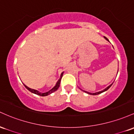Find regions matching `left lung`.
<instances>
[{
    "label": "left lung",
    "instance_id": "1",
    "mask_svg": "<svg viewBox=\"0 0 134 134\" xmlns=\"http://www.w3.org/2000/svg\"><path fill=\"white\" fill-rule=\"evenodd\" d=\"M104 38L105 39H106V40H107V41H108V42H109V40H108V39L106 38V37H104ZM113 83L111 84V85H109V86L108 87H106V88H104V90H103V91H99V92H95V93H91V92H87V91H83V90H82L80 88L81 90H82V91H83V92H86V93H87V94H90V95H97V94H101V93H103V92H105V91H107V90H108L109 89V88H110L111 87V85H113Z\"/></svg>",
    "mask_w": 134,
    "mask_h": 134
}]
</instances>
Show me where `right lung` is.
I'll use <instances>...</instances> for the list:
<instances>
[{
  "instance_id": "obj_1",
  "label": "right lung",
  "mask_w": 134,
  "mask_h": 134,
  "mask_svg": "<svg viewBox=\"0 0 134 134\" xmlns=\"http://www.w3.org/2000/svg\"><path fill=\"white\" fill-rule=\"evenodd\" d=\"M63 73H64V72H63V73H61V76H60L59 79L58 80V82H57V83H56V84H55V86L53 88H52V89H51L50 91H49L48 92H44V93L40 92L37 91V90H35V89H33V88H29V87H27L26 85H25V84H23V85H25V87H26L27 89H28V91H29L30 92H31V93H34V94H37V95H38V96H48V95H49V94H52V93L56 91L58 89V88H59V87L60 82H61V79H62V76H63Z\"/></svg>"
}]
</instances>
